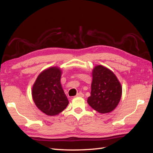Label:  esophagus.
I'll return each instance as SVG.
<instances>
[{"label": "esophagus", "mask_w": 153, "mask_h": 153, "mask_svg": "<svg viewBox=\"0 0 153 153\" xmlns=\"http://www.w3.org/2000/svg\"><path fill=\"white\" fill-rule=\"evenodd\" d=\"M84 96V95H83V93H82V92H79V93H78L76 95V97H83Z\"/></svg>", "instance_id": "obj_1"}]
</instances>
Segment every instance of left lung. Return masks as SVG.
I'll list each match as a JSON object with an SVG mask.
<instances>
[{"label":"left lung","mask_w":153,"mask_h":153,"mask_svg":"<svg viewBox=\"0 0 153 153\" xmlns=\"http://www.w3.org/2000/svg\"><path fill=\"white\" fill-rule=\"evenodd\" d=\"M122 89L112 71L101 65L93 70L91 96L87 102L96 111L108 113L114 109L121 99Z\"/></svg>","instance_id":"1"}]
</instances>
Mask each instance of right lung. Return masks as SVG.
<instances>
[{"instance_id": "right-lung-1", "label": "right lung", "mask_w": 153, "mask_h": 153, "mask_svg": "<svg viewBox=\"0 0 153 153\" xmlns=\"http://www.w3.org/2000/svg\"><path fill=\"white\" fill-rule=\"evenodd\" d=\"M61 74L56 67L45 70L39 75L32 89L35 104L48 116L58 114L69 103L61 86Z\"/></svg>"}]
</instances>
